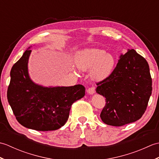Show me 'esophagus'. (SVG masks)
<instances>
[{
    "label": "esophagus",
    "instance_id": "obj_1",
    "mask_svg": "<svg viewBox=\"0 0 159 159\" xmlns=\"http://www.w3.org/2000/svg\"><path fill=\"white\" fill-rule=\"evenodd\" d=\"M87 93H88L89 94H93L95 93V87H89L88 89H87Z\"/></svg>",
    "mask_w": 159,
    "mask_h": 159
}]
</instances>
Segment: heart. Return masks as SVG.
<instances>
[{"label":"heart","instance_id":"1","mask_svg":"<svg viewBox=\"0 0 159 159\" xmlns=\"http://www.w3.org/2000/svg\"><path fill=\"white\" fill-rule=\"evenodd\" d=\"M116 57L99 48L85 49L76 55L77 66L83 70L91 68L90 76L95 80L109 76L116 67Z\"/></svg>","mask_w":159,"mask_h":159}]
</instances>
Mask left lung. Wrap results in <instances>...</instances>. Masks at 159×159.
Segmentation results:
<instances>
[{"mask_svg":"<svg viewBox=\"0 0 159 159\" xmlns=\"http://www.w3.org/2000/svg\"><path fill=\"white\" fill-rule=\"evenodd\" d=\"M96 85V92L106 98L101 120L113 126L139 120L147 109L152 90L147 61L134 49L121 55L111 75Z\"/></svg>","mask_w":159,"mask_h":159,"instance_id":"8db88e82","label":"left lung"}]
</instances>
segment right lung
<instances>
[{
  "instance_id": "obj_1",
  "label": "right lung",
  "mask_w": 159,
  "mask_h": 159,
  "mask_svg": "<svg viewBox=\"0 0 159 159\" xmlns=\"http://www.w3.org/2000/svg\"><path fill=\"white\" fill-rule=\"evenodd\" d=\"M31 50L27 49L13 66L7 100L18 122L39 131L55 130L68 120L72 104L85 96L82 85L43 87L30 79L27 63Z\"/></svg>"
}]
</instances>
